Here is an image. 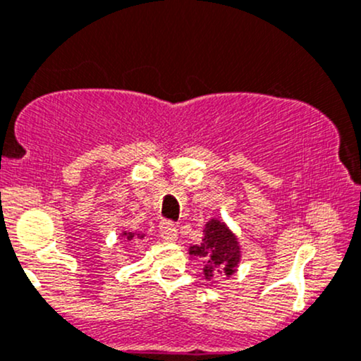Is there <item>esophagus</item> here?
<instances>
[{"instance_id": "1", "label": "esophagus", "mask_w": 361, "mask_h": 361, "mask_svg": "<svg viewBox=\"0 0 361 361\" xmlns=\"http://www.w3.org/2000/svg\"><path fill=\"white\" fill-rule=\"evenodd\" d=\"M160 236L165 241H176L177 236H179V233H177V228L173 226V224L171 221H164L162 224H160Z\"/></svg>"}]
</instances>
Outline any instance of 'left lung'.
Returning <instances> with one entry per match:
<instances>
[{
	"instance_id": "8db88e82",
	"label": "left lung",
	"mask_w": 361,
	"mask_h": 361,
	"mask_svg": "<svg viewBox=\"0 0 361 361\" xmlns=\"http://www.w3.org/2000/svg\"><path fill=\"white\" fill-rule=\"evenodd\" d=\"M201 245H192L189 255L202 258L204 277L209 281L214 274L230 277L236 272L241 258L240 241L221 219H209L206 223Z\"/></svg>"
}]
</instances>
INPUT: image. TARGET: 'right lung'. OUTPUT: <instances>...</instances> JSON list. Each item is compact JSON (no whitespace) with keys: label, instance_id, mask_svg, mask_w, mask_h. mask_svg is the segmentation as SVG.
Returning <instances> with one entry per match:
<instances>
[{"label":"right lung","instance_id":"1","mask_svg":"<svg viewBox=\"0 0 361 361\" xmlns=\"http://www.w3.org/2000/svg\"><path fill=\"white\" fill-rule=\"evenodd\" d=\"M121 236H123V238H125V241H131V240H133V238H138V240H142L143 236H145V235H142V233L123 231V233H121Z\"/></svg>","mask_w":361,"mask_h":361}]
</instances>
